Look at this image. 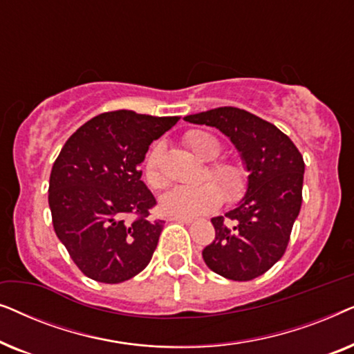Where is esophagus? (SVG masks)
I'll return each mask as SVG.
<instances>
[{
	"label": "esophagus",
	"instance_id": "esophagus-1",
	"mask_svg": "<svg viewBox=\"0 0 354 354\" xmlns=\"http://www.w3.org/2000/svg\"><path fill=\"white\" fill-rule=\"evenodd\" d=\"M172 221L182 222V224H192L193 222V219H190V217H172Z\"/></svg>",
	"mask_w": 354,
	"mask_h": 354
}]
</instances>
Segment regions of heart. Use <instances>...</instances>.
I'll return each mask as SVG.
<instances>
[{
	"mask_svg": "<svg viewBox=\"0 0 354 354\" xmlns=\"http://www.w3.org/2000/svg\"><path fill=\"white\" fill-rule=\"evenodd\" d=\"M185 143L196 156L212 161L221 154L219 140L201 130H190L185 135ZM161 147H154L145 162V180L154 190L167 185V177L161 169ZM205 180L196 185H177L164 193L159 207L166 216L196 217L217 209L225 200L239 201L248 188V172L236 161H219L207 166Z\"/></svg>",
	"mask_w": 354,
	"mask_h": 354,
	"instance_id": "b5f03b06",
	"label": "heart"
}]
</instances>
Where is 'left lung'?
<instances>
[{
	"mask_svg": "<svg viewBox=\"0 0 354 354\" xmlns=\"http://www.w3.org/2000/svg\"><path fill=\"white\" fill-rule=\"evenodd\" d=\"M183 119L219 129L239 149L250 174L239 206L211 219L216 239L203 250V259L225 279L259 277L283 256L301 209V153L274 124L245 109L224 106Z\"/></svg>",
	"mask_w": 354,
	"mask_h": 354,
	"instance_id": "obj_1",
	"label": "left lung"
}]
</instances>
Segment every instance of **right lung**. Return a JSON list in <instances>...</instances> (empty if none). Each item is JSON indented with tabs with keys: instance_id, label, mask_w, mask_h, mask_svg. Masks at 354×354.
<instances>
[{
	"instance_id": "1",
	"label": "right lung",
	"mask_w": 354,
	"mask_h": 354,
	"mask_svg": "<svg viewBox=\"0 0 354 354\" xmlns=\"http://www.w3.org/2000/svg\"><path fill=\"white\" fill-rule=\"evenodd\" d=\"M120 109L96 115L71 135L53 164L48 188L57 239L86 277L120 283L147 268L164 221L140 164L149 145L178 122ZM127 214L138 216L124 221Z\"/></svg>"
}]
</instances>
